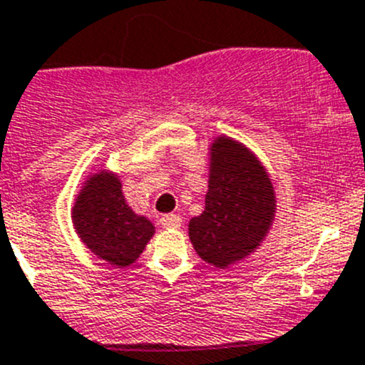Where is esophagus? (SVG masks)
<instances>
[{"mask_svg":"<svg viewBox=\"0 0 365 365\" xmlns=\"http://www.w3.org/2000/svg\"><path fill=\"white\" fill-rule=\"evenodd\" d=\"M163 229H178L182 225V218L178 215H165L160 220Z\"/></svg>","mask_w":365,"mask_h":365,"instance_id":"esophagus-1","label":"esophagus"}]
</instances>
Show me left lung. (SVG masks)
Segmentation results:
<instances>
[{
	"instance_id": "1",
	"label": "left lung",
	"mask_w": 365,
	"mask_h": 365,
	"mask_svg": "<svg viewBox=\"0 0 365 365\" xmlns=\"http://www.w3.org/2000/svg\"><path fill=\"white\" fill-rule=\"evenodd\" d=\"M205 209L189 220V240L207 264L227 269L264 244L277 216V192L260 158L236 138L209 143Z\"/></svg>"
}]
</instances>
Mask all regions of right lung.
<instances>
[{
	"label": "right lung",
	"mask_w": 365,
	"mask_h": 365,
	"mask_svg": "<svg viewBox=\"0 0 365 365\" xmlns=\"http://www.w3.org/2000/svg\"><path fill=\"white\" fill-rule=\"evenodd\" d=\"M72 227L88 251L116 269L140 258L156 227L127 203L116 170L101 165L80 183L71 207Z\"/></svg>",
	"instance_id": "1"
}]
</instances>
